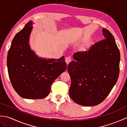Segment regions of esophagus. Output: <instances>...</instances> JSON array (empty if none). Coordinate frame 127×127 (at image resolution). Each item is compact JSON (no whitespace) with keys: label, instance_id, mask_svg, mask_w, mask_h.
<instances>
[{"label":"esophagus","instance_id":"34e87169","mask_svg":"<svg viewBox=\"0 0 127 127\" xmlns=\"http://www.w3.org/2000/svg\"><path fill=\"white\" fill-rule=\"evenodd\" d=\"M65 61H66V63L67 64H68L71 61V58L70 57H66L65 58Z\"/></svg>","mask_w":127,"mask_h":127}]
</instances>
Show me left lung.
<instances>
[{"label": "left lung", "mask_w": 127, "mask_h": 127, "mask_svg": "<svg viewBox=\"0 0 127 127\" xmlns=\"http://www.w3.org/2000/svg\"><path fill=\"white\" fill-rule=\"evenodd\" d=\"M105 39L85 51L73 55L75 61L68 65L71 83L69 96L85 106L99 104L116 83L120 73V53L114 36L102 28Z\"/></svg>", "instance_id": "1"}]
</instances>
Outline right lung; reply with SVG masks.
Listing matches in <instances>:
<instances>
[{
	"label": "right lung",
	"instance_id": "1",
	"mask_svg": "<svg viewBox=\"0 0 127 127\" xmlns=\"http://www.w3.org/2000/svg\"><path fill=\"white\" fill-rule=\"evenodd\" d=\"M32 21L16 34L7 57L8 73L13 88L26 99H39L50 93L52 83L66 69L64 56L59 59L39 57L29 45Z\"/></svg>",
	"mask_w": 127,
	"mask_h": 127
}]
</instances>
